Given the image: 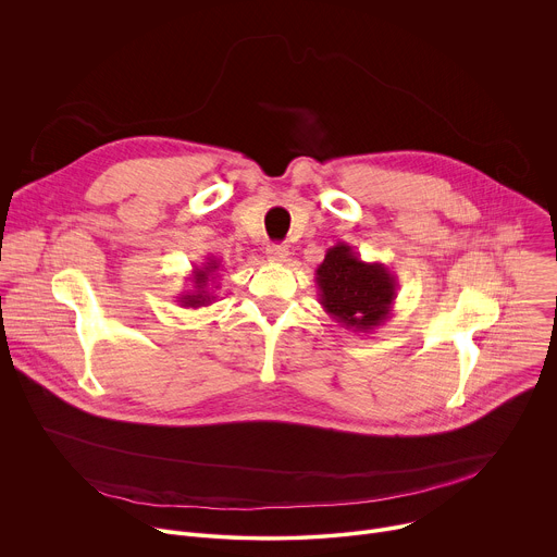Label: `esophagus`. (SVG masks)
<instances>
[{"mask_svg":"<svg viewBox=\"0 0 557 557\" xmlns=\"http://www.w3.org/2000/svg\"><path fill=\"white\" fill-rule=\"evenodd\" d=\"M286 256H288L286 245H269V249H267V258H269V262L282 264V262H286Z\"/></svg>","mask_w":557,"mask_h":557,"instance_id":"34e87169","label":"esophagus"}]
</instances>
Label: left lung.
I'll list each match as a JSON object with an SVG mask.
<instances>
[{
  "instance_id": "8db88e82",
  "label": "left lung",
  "mask_w": 557,
  "mask_h": 557,
  "mask_svg": "<svg viewBox=\"0 0 557 557\" xmlns=\"http://www.w3.org/2000/svg\"><path fill=\"white\" fill-rule=\"evenodd\" d=\"M322 308L352 333H372L383 326L399 290L394 273L381 262H363L346 243H337L314 271Z\"/></svg>"
}]
</instances>
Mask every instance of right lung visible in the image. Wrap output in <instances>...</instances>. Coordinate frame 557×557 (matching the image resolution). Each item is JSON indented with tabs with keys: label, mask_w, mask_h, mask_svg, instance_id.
<instances>
[{
	"label": "right lung",
	"mask_w": 557,
	"mask_h": 557,
	"mask_svg": "<svg viewBox=\"0 0 557 557\" xmlns=\"http://www.w3.org/2000/svg\"><path fill=\"white\" fill-rule=\"evenodd\" d=\"M220 260L213 258V256H207L205 262L200 267H194L191 275L187 277L191 282V286L183 293L176 295V301L178 306L183 308H202V306H209L215 301V295H213V286L218 282V271H220Z\"/></svg>",
	"instance_id": "right-lung-1"
}]
</instances>
